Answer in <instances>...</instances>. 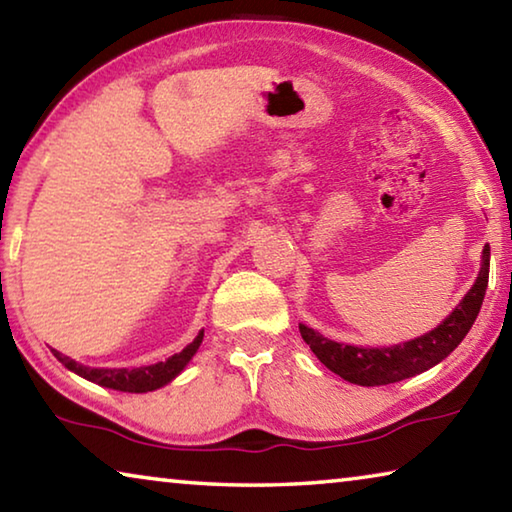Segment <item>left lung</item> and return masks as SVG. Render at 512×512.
<instances>
[{
	"instance_id": "8db88e82",
	"label": "left lung",
	"mask_w": 512,
	"mask_h": 512,
	"mask_svg": "<svg viewBox=\"0 0 512 512\" xmlns=\"http://www.w3.org/2000/svg\"><path fill=\"white\" fill-rule=\"evenodd\" d=\"M490 275V246L483 248V262L479 277L474 287L467 291L461 305H458L452 316L443 325L431 329L429 334L413 339L404 345H393V348H354V345L336 343L325 339L323 334L314 332L307 325H300V334L305 343L316 354L320 363L336 372L350 384L359 386H384L395 384V381L409 379L413 375L429 370L436 363L443 361L449 352L458 348V343L465 339L474 325L479 309L483 305L485 287H488Z\"/></svg>"
}]
</instances>
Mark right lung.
Returning a JSON list of instances; mask_svg holds the SVG:
<instances>
[{
    "instance_id": "right-lung-1",
    "label": "right lung",
    "mask_w": 512,
    "mask_h": 512,
    "mask_svg": "<svg viewBox=\"0 0 512 512\" xmlns=\"http://www.w3.org/2000/svg\"><path fill=\"white\" fill-rule=\"evenodd\" d=\"M201 341H203V332L198 334L183 352L173 354V357H169L167 361L153 363V366H144V368H133V370H128V368H88V366H81V363H76L69 357H65V354H60L58 350H51V352H54V357L63 363L65 368L76 372V375L85 377L88 381H94V384L115 388V391H124V393H149V391H155V388L169 384L173 377H178L189 363V359L196 354Z\"/></svg>"
}]
</instances>
